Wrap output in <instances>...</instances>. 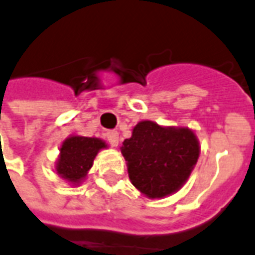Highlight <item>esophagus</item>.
I'll return each instance as SVG.
<instances>
[{
  "instance_id": "esophagus-1",
  "label": "esophagus",
  "mask_w": 255,
  "mask_h": 255,
  "mask_svg": "<svg viewBox=\"0 0 255 255\" xmlns=\"http://www.w3.org/2000/svg\"><path fill=\"white\" fill-rule=\"evenodd\" d=\"M107 140L112 147H118L119 144V132L118 131H108L107 132Z\"/></svg>"
}]
</instances>
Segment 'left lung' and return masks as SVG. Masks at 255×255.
Returning a JSON list of instances; mask_svg holds the SVG:
<instances>
[{
	"mask_svg": "<svg viewBox=\"0 0 255 255\" xmlns=\"http://www.w3.org/2000/svg\"><path fill=\"white\" fill-rule=\"evenodd\" d=\"M122 154L132 185L148 199H162L175 193L189 178L200 144L189 128L162 127L144 120L123 142Z\"/></svg>",
	"mask_w": 255,
	"mask_h": 255,
	"instance_id": "1",
	"label": "left lung"
}]
</instances>
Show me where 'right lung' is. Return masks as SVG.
Returning a JSON list of instances; mask_svg holds the SVG:
<instances>
[{
  "mask_svg": "<svg viewBox=\"0 0 255 255\" xmlns=\"http://www.w3.org/2000/svg\"><path fill=\"white\" fill-rule=\"evenodd\" d=\"M101 148H107V144L99 137L69 136L60 146L55 166L56 173L71 184L78 185L85 180Z\"/></svg>",
  "mask_w": 255,
  "mask_h": 255,
  "instance_id": "1",
  "label": "right lung"
}]
</instances>
